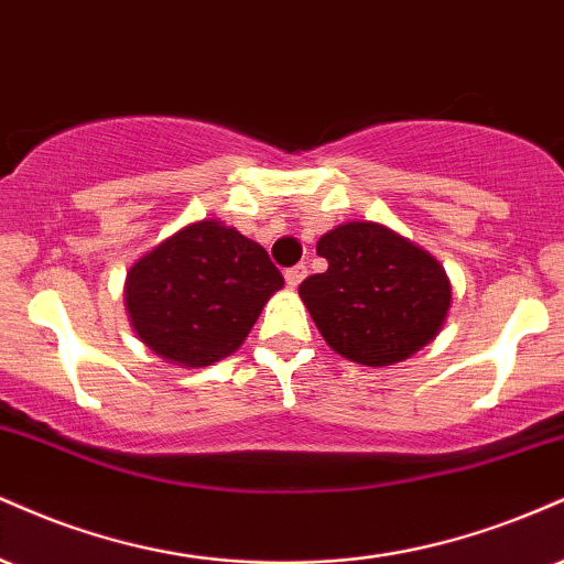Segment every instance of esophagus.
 <instances>
[{"label":"esophagus","instance_id":"obj_1","mask_svg":"<svg viewBox=\"0 0 564 564\" xmlns=\"http://www.w3.org/2000/svg\"><path fill=\"white\" fill-rule=\"evenodd\" d=\"M306 274H308V269L303 267V263H297V267L284 271V282H288V288H297V284L306 280Z\"/></svg>","mask_w":564,"mask_h":564}]
</instances>
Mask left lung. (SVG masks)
Returning <instances> with one entry per match:
<instances>
[{
    "label": "left lung",
    "instance_id": "left-lung-1",
    "mask_svg": "<svg viewBox=\"0 0 564 564\" xmlns=\"http://www.w3.org/2000/svg\"><path fill=\"white\" fill-rule=\"evenodd\" d=\"M324 274L297 288L327 346L364 367H393L435 340L452 308L446 269L377 221L337 224L316 242Z\"/></svg>",
    "mask_w": 564,
    "mask_h": 564
}]
</instances>
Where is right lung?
<instances>
[{
    "label": "right lung",
    "mask_w": 564,
    "mask_h": 564,
    "mask_svg": "<svg viewBox=\"0 0 564 564\" xmlns=\"http://www.w3.org/2000/svg\"><path fill=\"white\" fill-rule=\"evenodd\" d=\"M282 284L261 245L218 218H203L131 263L123 306L152 354L203 369L242 346Z\"/></svg>",
    "instance_id": "obj_1"
}]
</instances>
